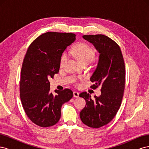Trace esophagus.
I'll return each mask as SVG.
<instances>
[{
    "mask_svg": "<svg viewBox=\"0 0 149 149\" xmlns=\"http://www.w3.org/2000/svg\"><path fill=\"white\" fill-rule=\"evenodd\" d=\"M73 96L74 97H79V93L76 92V91H74L73 92Z\"/></svg>",
    "mask_w": 149,
    "mask_h": 149,
    "instance_id": "34e87169",
    "label": "esophagus"
}]
</instances>
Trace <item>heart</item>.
<instances>
[{
	"mask_svg": "<svg viewBox=\"0 0 149 149\" xmlns=\"http://www.w3.org/2000/svg\"><path fill=\"white\" fill-rule=\"evenodd\" d=\"M72 54L80 63H83L85 62H90L94 56V52L91 47L86 43H78L72 47L70 50ZM67 55L63 53L61 57L60 65L62 66L66 61Z\"/></svg>",
	"mask_w": 149,
	"mask_h": 149,
	"instance_id": "1",
	"label": "heart"
}]
</instances>
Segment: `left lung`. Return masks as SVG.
Returning <instances> with one entry per match:
<instances>
[{
  "label": "left lung",
  "instance_id": "left-lung-1",
  "mask_svg": "<svg viewBox=\"0 0 149 149\" xmlns=\"http://www.w3.org/2000/svg\"><path fill=\"white\" fill-rule=\"evenodd\" d=\"M83 38L91 43L100 53L90 80L95 83L91 88L101 87V94L92 100L86 92L79 94L86 101L80 118L88 127L100 128L110 123L119 109L125 87L124 61L119 46L107 36L89 35Z\"/></svg>",
  "mask_w": 149,
  "mask_h": 149
}]
</instances>
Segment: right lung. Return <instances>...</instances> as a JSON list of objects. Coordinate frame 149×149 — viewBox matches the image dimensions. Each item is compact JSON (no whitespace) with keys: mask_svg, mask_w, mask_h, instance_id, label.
<instances>
[{"mask_svg":"<svg viewBox=\"0 0 149 149\" xmlns=\"http://www.w3.org/2000/svg\"><path fill=\"white\" fill-rule=\"evenodd\" d=\"M71 33L47 32L31 43L22 65L20 81V100L26 114L42 127L56 124L61 107L73 97L70 89L50 92L48 79L59 72L62 53L76 40Z\"/></svg>","mask_w":149,"mask_h":149,"instance_id":"obj_1","label":"right lung"}]
</instances>
